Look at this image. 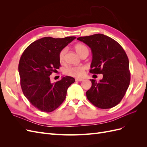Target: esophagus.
<instances>
[{
  "label": "esophagus",
  "mask_w": 147,
  "mask_h": 147,
  "mask_svg": "<svg viewBox=\"0 0 147 147\" xmlns=\"http://www.w3.org/2000/svg\"><path fill=\"white\" fill-rule=\"evenodd\" d=\"M75 80H76L77 82H82V81L83 80V79L80 78H75Z\"/></svg>",
  "instance_id": "obj_1"
}]
</instances>
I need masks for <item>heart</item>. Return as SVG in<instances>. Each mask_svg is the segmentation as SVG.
Listing matches in <instances>:
<instances>
[{"instance_id": "heart-1", "label": "heart", "mask_w": 147, "mask_h": 147, "mask_svg": "<svg viewBox=\"0 0 147 147\" xmlns=\"http://www.w3.org/2000/svg\"><path fill=\"white\" fill-rule=\"evenodd\" d=\"M75 50L78 54L81 56L84 52H89L88 47L82 43H77L75 45ZM67 48H63L59 53V59L61 63H63L65 59V55ZM86 67L84 65L70 66L65 70V74L74 77H81L85 72Z\"/></svg>"}]
</instances>
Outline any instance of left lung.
Listing matches in <instances>:
<instances>
[{
    "label": "left lung",
    "instance_id": "8db88e82",
    "mask_svg": "<svg viewBox=\"0 0 147 147\" xmlns=\"http://www.w3.org/2000/svg\"><path fill=\"white\" fill-rule=\"evenodd\" d=\"M77 40L91 49L90 73L103 74L99 83L90 80L92 86L86 92L88 99L102 109L116 106L125 95L130 83L129 64L125 51L115 40L102 34Z\"/></svg>",
    "mask_w": 147,
    "mask_h": 147
}]
</instances>
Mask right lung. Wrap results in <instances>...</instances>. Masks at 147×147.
<instances>
[{"label": "right lung", "mask_w": 147, "mask_h": 147, "mask_svg": "<svg viewBox=\"0 0 147 147\" xmlns=\"http://www.w3.org/2000/svg\"><path fill=\"white\" fill-rule=\"evenodd\" d=\"M75 38H40L30 44L21 56L18 71L22 91L30 103L42 112H51L58 107L75 81L65 76L51 83L50 77L61 65L59 51Z\"/></svg>", "instance_id": "obj_1"}]
</instances>
